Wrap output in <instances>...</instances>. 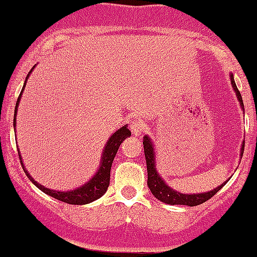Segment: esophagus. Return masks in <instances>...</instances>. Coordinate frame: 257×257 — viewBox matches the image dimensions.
Listing matches in <instances>:
<instances>
[{
	"label": "esophagus",
	"mask_w": 257,
	"mask_h": 257,
	"mask_svg": "<svg viewBox=\"0 0 257 257\" xmlns=\"http://www.w3.org/2000/svg\"><path fill=\"white\" fill-rule=\"evenodd\" d=\"M130 127H131L132 134L136 135V136H139V135H141L142 132H144L145 125H144V122L140 120V118H135V120L132 121V123H131V126H130Z\"/></svg>",
	"instance_id": "1"
}]
</instances>
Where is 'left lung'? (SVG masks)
Masks as SVG:
<instances>
[{"mask_svg":"<svg viewBox=\"0 0 257 257\" xmlns=\"http://www.w3.org/2000/svg\"><path fill=\"white\" fill-rule=\"evenodd\" d=\"M231 85H232L233 91L236 92L237 96V100L240 102V106L243 110V102L242 97H241L240 91L237 90V86H236L235 80H233V76L230 75ZM243 147H245V142H242V147H241V156L243 154ZM144 150H145V159H146V166H147V185H149L150 191L152 192L155 197L160 201L165 202V204L169 205H186V206H197V205L204 204L205 201L211 199L216 192L220 191L223 186L226 185L225 181L223 184H221L220 186H217L216 189L211 190V191L204 192V194H181V192L175 191L174 189L169 187V185L161 179V176L159 175L156 170V155H155V149L154 145H152L150 137L145 136L144 137Z\"/></svg>","mask_w":257,"mask_h":257,"instance_id":"1","label":"left lung"}]
</instances>
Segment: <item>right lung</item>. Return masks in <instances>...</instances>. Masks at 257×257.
I'll list each match as a JSON object with an SVG mask.
<instances>
[{
	"instance_id": "1",
	"label": "right lung",
	"mask_w": 257,
	"mask_h": 257,
	"mask_svg": "<svg viewBox=\"0 0 257 257\" xmlns=\"http://www.w3.org/2000/svg\"><path fill=\"white\" fill-rule=\"evenodd\" d=\"M35 68H31L30 73L32 72V70ZM30 73L27 75V78H29ZM26 81H25V85L22 87L21 93H20L19 98H17V102H16V107H15V116H14V126H16V115H17V107H19V103L20 100H21V96L22 92L25 90V86H26ZM128 136H131V131L127 128V125L122 126L112 134V136L108 139L107 144L105 145V149H103L102 152V157H101V164H100V169L97 170L95 175H93L92 179L90 181L86 182L85 185L82 186L77 187L75 190H71V191H55V190H50L47 187L42 186L41 184H39L37 181H35L34 177L29 174L26 169H25V165L22 162V157L21 154L19 151V156L20 160H21V165H22V169H24L25 174L27 175L30 180H31L32 184L35 185L36 187H39L42 192H45L46 195L48 196H52L55 199L60 200V201L66 202V204H71V205H86V204H90V202L95 201V200L100 199L106 191H107V187L110 185V171H111V166H112V162L113 159H115L116 154H117V150L120 147V145L122 144V141L125 139H127ZM19 150V149H17Z\"/></svg>"
}]
</instances>
